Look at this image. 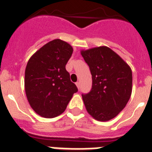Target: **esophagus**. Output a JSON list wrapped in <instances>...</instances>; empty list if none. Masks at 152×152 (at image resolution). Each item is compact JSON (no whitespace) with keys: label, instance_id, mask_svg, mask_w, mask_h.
Returning <instances> with one entry per match:
<instances>
[{"label":"esophagus","instance_id":"1","mask_svg":"<svg viewBox=\"0 0 152 152\" xmlns=\"http://www.w3.org/2000/svg\"><path fill=\"white\" fill-rule=\"evenodd\" d=\"M76 85H77V88L80 89V82H76Z\"/></svg>","mask_w":152,"mask_h":152}]
</instances>
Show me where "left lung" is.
<instances>
[{"label": "left lung", "mask_w": 152, "mask_h": 152, "mask_svg": "<svg viewBox=\"0 0 152 152\" xmlns=\"http://www.w3.org/2000/svg\"><path fill=\"white\" fill-rule=\"evenodd\" d=\"M80 54L92 75L91 91L82 94L86 110L98 121L110 120L125 108L131 96V68L107 46L82 50Z\"/></svg>", "instance_id": "8db88e82"}]
</instances>
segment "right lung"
<instances>
[{"instance_id":"obj_1","label":"right lung","mask_w":152,"mask_h":152,"mask_svg":"<svg viewBox=\"0 0 152 152\" xmlns=\"http://www.w3.org/2000/svg\"><path fill=\"white\" fill-rule=\"evenodd\" d=\"M73 52L66 42L54 39L32 56L25 70V91L29 105L39 116L62 113L77 88L65 65Z\"/></svg>"}]
</instances>
